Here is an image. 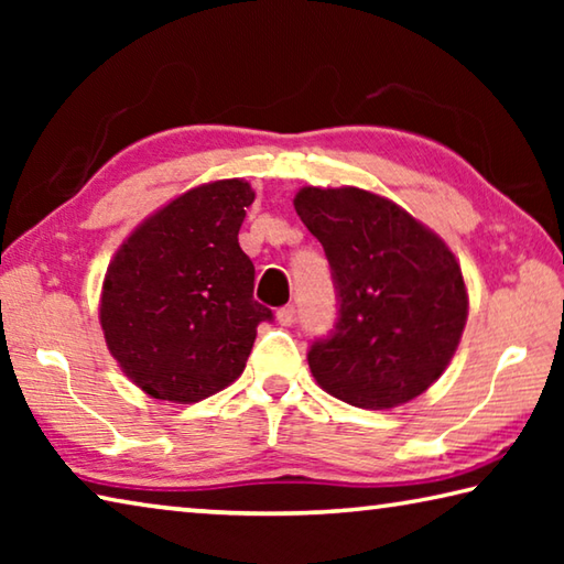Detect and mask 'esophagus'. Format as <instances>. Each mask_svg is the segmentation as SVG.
I'll list each match as a JSON object with an SVG mask.
<instances>
[{"label": "esophagus", "instance_id": "34e87169", "mask_svg": "<svg viewBox=\"0 0 564 564\" xmlns=\"http://www.w3.org/2000/svg\"><path fill=\"white\" fill-rule=\"evenodd\" d=\"M275 318H279L281 326H293V323H295V305H283V308H279V313H275Z\"/></svg>", "mask_w": 564, "mask_h": 564}]
</instances>
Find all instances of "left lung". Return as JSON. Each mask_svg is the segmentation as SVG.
<instances>
[{
	"label": "left lung",
	"instance_id": "8db88e82",
	"mask_svg": "<svg viewBox=\"0 0 564 564\" xmlns=\"http://www.w3.org/2000/svg\"><path fill=\"white\" fill-rule=\"evenodd\" d=\"M295 214L330 263L338 318L308 348L318 386L383 410L425 393L451 362L467 321L465 281L441 238L362 188L305 186Z\"/></svg>",
	"mask_w": 564,
	"mask_h": 564
}]
</instances>
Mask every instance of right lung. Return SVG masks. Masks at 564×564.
<instances>
[{"label":"right lung","instance_id":"obj_1","mask_svg":"<svg viewBox=\"0 0 564 564\" xmlns=\"http://www.w3.org/2000/svg\"><path fill=\"white\" fill-rule=\"evenodd\" d=\"M238 178L186 191L147 218L109 263L101 328L144 393L196 403L243 373L256 328L273 311L253 299L256 269L238 246L253 204Z\"/></svg>","mask_w":564,"mask_h":564}]
</instances>
